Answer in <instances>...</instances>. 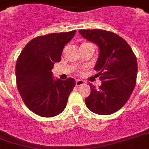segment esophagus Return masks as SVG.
I'll return each mask as SVG.
<instances>
[{
    "label": "esophagus",
    "instance_id": "1",
    "mask_svg": "<svg viewBox=\"0 0 149 149\" xmlns=\"http://www.w3.org/2000/svg\"><path fill=\"white\" fill-rule=\"evenodd\" d=\"M84 84V81L83 80H81V79H78L76 81V85L77 86H81V85H83Z\"/></svg>",
    "mask_w": 149,
    "mask_h": 149
}]
</instances>
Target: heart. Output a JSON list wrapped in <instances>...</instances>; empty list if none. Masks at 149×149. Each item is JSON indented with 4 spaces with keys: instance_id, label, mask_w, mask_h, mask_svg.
Listing matches in <instances>:
<instances>
[{
    "instance_id": "1",
    "label": "heart",
    "mask_w": 149,
    "mask_h": 149,
    "mask_svg": "<svg viewBox=\"0 0 149 149\" xmlns=\"http://www.w3.org/2000/svg\"><path fill=\"white\" fill-rule=\"evenodd\" d=\"M88 44V43H84V44H83L82 45H84V44Z\"/></svg>"
}]
</instances>
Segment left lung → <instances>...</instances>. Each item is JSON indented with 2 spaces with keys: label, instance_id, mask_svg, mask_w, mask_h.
Instances as JSON below:
<instances>
[{
  "label": "left lung",
  "instance_id": "1",
  "mask_svg": "<svg viewBox=\"0 0 149 149\" xmlns=\"http://www.w3.org/2000/svg\"><path fill=\"white\" fill-rule=\"evenodd\" d=\"M79 33L99 47L94 69L102 84L99 89L89 84L90 96L85 98L93 112L107 115L116 112L129 100L135 87L137 61L131 47L121 37L101 29H83Z\"/></svg>",
  "mask_w": 149,
  "mask_h": 149
}]
</instances>
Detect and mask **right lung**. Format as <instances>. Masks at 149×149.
Listing matches in <instances>:
<instances>
[{"label": "right lung", "instance_id": "add662e5", "mask_svg": "<svg viewBox=\"0 0 149 149\" xmlns=\"http://www.w3.org/2000/svg\"><path fill=\"white\" fill-rule=\"evenodd\" d=\"M76 30L37 37L22 50L16 65L17 88L31 111L41 117H53L65 109L75 80L54 79L52 69L61 60L62 49Z\"/></svg>", "mask_w": 149, "mask_h": 149}]
</instances>
